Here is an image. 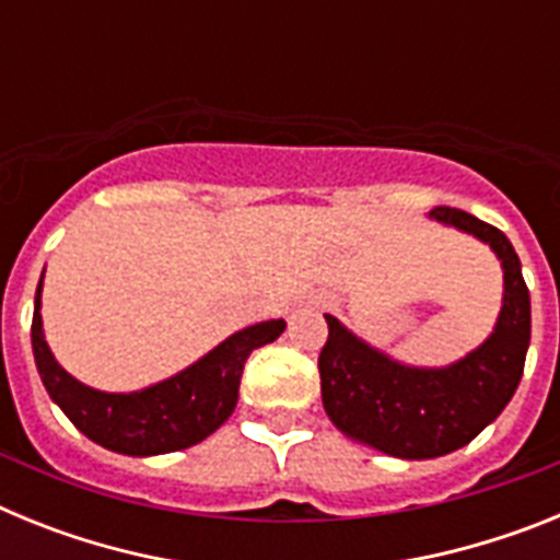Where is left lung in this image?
<instances>
[{"label": "left lung", "instance_id": "8db88e82", "mask_svg": "<svg viewBox=\"0 0 560 560\" xmlns=\"http://www.w3.org/2000/svg\"><path fill=\"white\" fill-rule=\"evenodd\" d=\"M429 219L474 235L499 257L504 291L491 336L446 368H412L325 314L328 341L319 353L330 423L361 446L400 459H432L468 446L511 404L530 348V291L504 232L454 207H434Z\"/></svg>", "mask_w": 560, "mask_h": 560}]
</instances>
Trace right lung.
<instances>
[{"label":"right lung","mask_w":560,"mask_h":560,"mask_svg":"<svg viewBox=\"0 0 560 560\" xmlns=\"http://www.w3.org/2000/svg\"><path fill=\"white\" fill-rule=\"evenodd\" d=\"M42 283L33 305V355L44 389L78 432L108 452L153 457L190 448L224 427L235 412L241 373L252 350L264 348L285 330L283 319H266L235 330L190 368L133 393H103L86 387L61 368L44 339Z\"/></svg>","instance_id":"right-lung-1"}]
</instances>
